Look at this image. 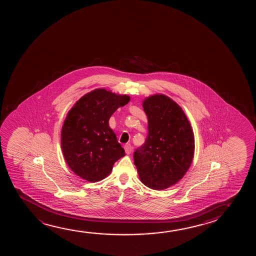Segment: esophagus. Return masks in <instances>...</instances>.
Returning <instances> with one entry per match:
<instances>
[{"label":"esophagus","mask_w":256,"mask_h":256,"mask_svg":"<svg viewBox=\"0 0 256 256\" xmlns=\"http://www.w3.org/2000/svg\"><path fill=\"white\" fill-rule=\"evenodd\" d=\"M132 146L130 145V144H125V146H124V150H125V152H126V154H130L131 152H132Z\"/></svg>","instance_id":"esophagus-1"}]
</instances>
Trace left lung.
Here are the masks:
<instances>
[{
    "label": "left lung",
    "instance_id": "left-lung-1",
    "mask_svg": "<svg viewBox=\"0 0 256 256\" xmlns=\"http://www.w3.org/2000/svg\"><path fill=\"white\" fill-rule=\"evenodd\" d=\"M148 134L134 153L140 181L164 190L182 178L192 162L194 136L182 108L172 98L156 94L142 103Z\"/></svg>",
    "mask_w": 256,
    "mask_h": 256
}]
</instances>
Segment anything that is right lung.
Here are the masks:
<instances>
[{"label": "right lung", "instance_id": "obj_1", "mask_svg": "<svg viewBox=\"0 0 256 256\" xmlns=\"http://www.w3.org/2000/svg\"><path fill=\"white\" fill-rule=\"evenodd\" d=\"M130 96L96 89L78 100L64 122L61 147L70 170L89 182H98L125 156L108 120Z\"/></svg>", "mask_w": 256, "mask_h": 256}]
</instances>
